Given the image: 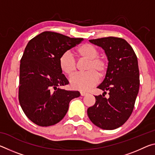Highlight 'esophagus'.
I'll use <instances>...</instances> for the list:
<instances>
[{
  "label": "esophagus",
  "mask_w": 155,
  "mask_h": 155,
  "mask_svg": "<svg viewBox=\"0 0 155 155\" xmlns=\"http://www.w3.org/2000/svg\"><path fill=\"white\" fill-rule=\"evenodd\" d=\"M80 93H81V95L82 96H85V95H87V93H86V92H85V91H80Z\"/></svg>",
  "instance_id": "esophagus-1"
}]
</instances>
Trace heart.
Instances as JSON below:
<instances>
[{
	"mask_svg": "<svg viewBox=\"0 0 155 155\" xmlns=\"http://www.w3.org/2000/svg\"><path fill=\"white\" fill-rule=\"evenodd\" d=\"M77 54L81 59H87L85 73H81L71 78L70 85L74 90L87 91L98 83V76L103 77L107 70V63L103 57L98 56L99 52L91 44H84L77 49ZM61 71L71 77L77 71V64L74 57L69 52H65L59 59Z\"/></svg>",
	"mask_w": 155,
	"mask_h": 155,
	"instance_id": "heart-1",
	"label": "heart"
}]
</instances>
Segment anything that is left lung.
I'll return each instance as SVG.
<instances>
[{
	"label": "left lung",
	"mask_w": 155,
	"mask_h": 155,
	"mask_svg": "<svg viewBox=\"0 0 155 155\" xmlns=\"http://www.w3.org/2000/svg\"><path fill=\"white\" fill-rule=\"evenodd\" d=\"M90 41L104 50L109 63L105 78L97 87L104 93L95 96L96 103L89 107L87 115L98 127L114 130L127 121L134 108L140 88L137 58L124 39L108 37ZM107 91L108 99L104 95Z\"/></svg>",
	"instance_id": "left-lung-1"
}]
</instances>
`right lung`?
I'll use <instances>...</instances> for the list:
<instances>
[{
  "label": "right lung",
  "mask_w": 155,
  "mask_h": 155,
  "mask_svg": "<svg viewBox=\"0 0 155 155\" xmlns=\"http://www.w3.org/2000/svg\"><path fill=\"white\" fill-rule=\"evenodd\" d=\"M83 40L44 31L27 44L20 60L18 98L25 115L35 124L58 123L70 102L80 96L79 91L61 88L69 82L60 69L59 59Z\"/></svg>",
  "instance_id": "obj_1"
}]
</instances>
